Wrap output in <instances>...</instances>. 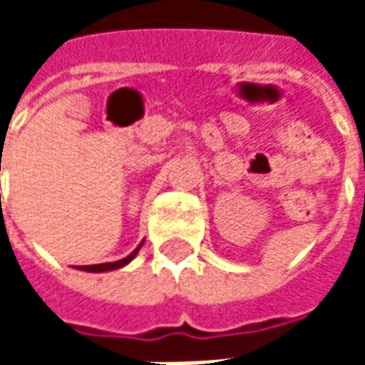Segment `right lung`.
Listing matches in <instances>:
<instances>
[{
	"instance_id": "obj_1",
	"label": "right lung",
	"mask_w": 365,
	"mask_h": 365,
	"mask_svg": "<svg viewBox=\"0 0 365 365\" xmlns=\"http://www.w3.org/2000/svg\"><path fill=\"white\" fill-rule=\"evenodd\" d=\"M140 246H143V242L136 246L135 250L128 254L127 258H123V260L107 262V264H93V266H80L78 269H83V272H93V274H97V272H111V269H119V268H123V266H127L128 262L135 258L136 254H138V250H140Z\"/></svg>"
}]
</instances>
